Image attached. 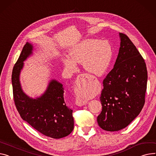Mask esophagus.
I'll use <instances>...</instances> for the list:
<instances>
[{
    "mask_svg": "<svg viewBox=\"0 0 156 156\" xmlns=\"http://www.w3.org/2000/svg\"><path fill=\"white\" fill-rule=\"evenodd\" d=\"M87 76L86 75H80L78 76V78H77V80L76 81V87L74 88V92L75 93H78L79 91H80V90L81 88H84L86 85H87ZM76 103L77 105L78 106H83V105H86L87 103V101H85V100H81L79 98H77L76 100Z\"/></svg>",
    "mask_w": 156,
    "mask_h": 156,
    "instance_id": "1",
    "label": "esophagus"
}]
</instances>
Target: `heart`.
Masks as SVG:
<instances>
[{"label": "heart", "instance_id": "b5f03b06", "mask_svg": "<svg viewBox=\"0 0 156 156\" xmlns=\"http://www.w3.org/2000/svg\"><path fill=\"white\" fill-rule=\"evenodd\" d=\"M112 49L106 42L98 39H87L75 45L70 51L69 58L64 59L65 66L70 70L76 69V63H82L86 71L95 75H101L108 69ZM87 96L81 95L83 99Z\"/></svg>", "mask_w": 156, "mask_h": 156}]
</instances>
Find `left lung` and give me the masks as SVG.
Returning <instances> with one entry per match:
<instances>
[{
    "mask_svg": "<svg viewBox=\"0 0 156 156\" xmlns=\"http://www.w3.org/2000/svg\"><path fill=\"white\" fill-rule=\"evenodd\" d=\"M120 47L113 68L103 80L100 97L102 110L98 126L107 131H118L129 126L145 103L147 71L136 47L120 33Z\"/></svg>",
    "mask_w": 156,
    "mask_h": 156,
    "instance_id": "obj_1",
    "label": "left lung"
}]
</instances>
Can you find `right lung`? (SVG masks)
<instances>
[{"mask_svg": "<svg viewBox=\"0 0 156 156\" xmlns=\"http://www.w3.org/2000/svg\"><path fill=\"white\" fill-rule=\"evenodd\" d=\"M33 46L27 43L16 63L12 73L13 97L21 118L30 126L47 137L60 139L68 136L74 128L73 110L64 100L63 85L52 80L44 94L33 99L23 91L19 75L23 61L32 54Z\"/></svg>", "mask_w": 156, "mask_h": 156, "instance_id": "1", "label": "right lung"}]
</instances>
